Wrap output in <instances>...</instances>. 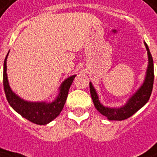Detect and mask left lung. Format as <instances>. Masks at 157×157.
Returning <instances> with one entry per match:
<instances>
[{"label": "left lung", "instance_id": "8db88e82", "mask_svg": "<svg viewBox=\"0 0 157 157\" xmlns=\"http://www.w3.org/2000/svg\"><path fill=\"white\" fill-rule=\"evenodd\" d=\"M147 53H148V59H149V64L146 70V75L144 78V82L141 87L137 89V91L132 95L127 102L121 107L119 108H111L107 106H104L99 101V97L97 94L94 87L92 83L89 82L90 87V94L94 101V106L101 114L105 116L109 120H124L137 113L138 110L142 108L144 105L148 102L151 95L152 88H153V83H154V64H153V58L150 54L149 47L147 44L144 42Z\"/></svg>", "mask_w": 157, "mask_h": 157}]
</instances>
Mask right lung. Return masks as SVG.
<instances>
[{"label":"right lung","mask_w":157,"mask_h":157,"mask_svg":"<svg viewBox=\"0 0 157 157\" xmlns=\"http://www.w3.org/2000/svg\"><path fill=\"white\" fill-rule=\"evenodd\" d=\"M7 56L4 60V69H3V86L4 91L7 97V100L16 112L20 114L23 118L37 124H47L52 122L60 114L63 108L67 96L69 94V90L71 84L74 81L75 75L70 76L63 82L60 86V91L56 97V99L51 103L46 102H31V101H24L16 94L12 91L9 86L7 74Z\"/></svg>","instance_id":"right-lung-1"}]
</instances>
